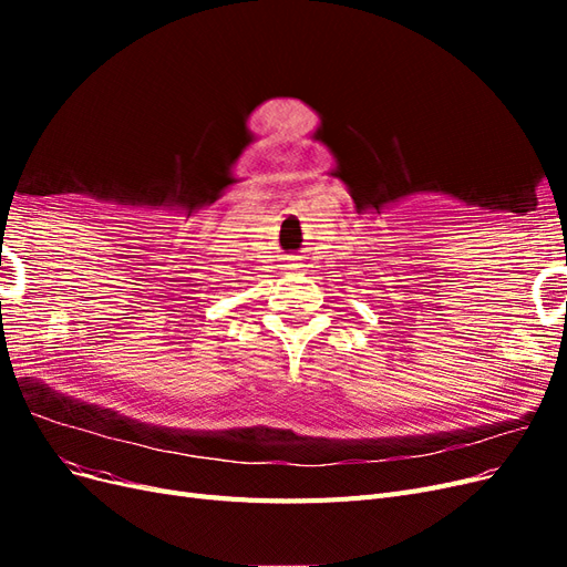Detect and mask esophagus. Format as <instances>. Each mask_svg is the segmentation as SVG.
<instances>
[{
  "label": "esophagus",
  "mask_w": 567,
  "mask_h": 567,
  "mask_svg": "<svg viewBox=\"0 0 567 567\" xmlns=\"http://www.w3.org/2000/svg\"><path fill=\"white\" fill-rule=\"evenodd\" d=\"M305 265L302 262H293V265H290V269H302Z\"/></svg>",
  "instance_id": "34e87169"
}]
</instances>
